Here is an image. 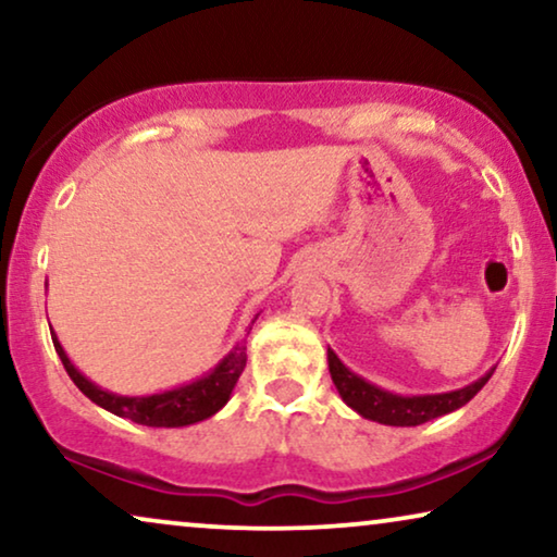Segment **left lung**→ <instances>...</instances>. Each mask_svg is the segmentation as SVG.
<instances>
[{"label": "left lung", "instance_id": "obj_1", "mask_svg": "<svg viewBox=\"0 0 557 557\" xmlns=\"http://www.w3.org/2000/svg\"><path fill=\"white\" fill-rule=\"evenodd\" d=\"M326 362H330V375L334 387H337L339 398L345 400L355 413L368 418V421H377L383 425H403V429L429 423L433 418H441L463 408L479 391H482L486 380H490L494 372L492 368L490 372H484L482 377L474 380V383L459 387V391L436 395H398L370 383V380H364L357 375V372L349 370L332 347H326Z\"/></svg>", "mask_w": 557, "mask_h": 557}]
</instances>
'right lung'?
Listing matches in <instances>:
<instances>
[{
	"instance_id": "obj_1",
	"label": "right lung",
	"mask_w": 557,
	"mask_h": 557,
	"mask_svg": "<svg viewBox=\"0 0 557 557\" xmlns=\"http://www.w3.org/2000/svg\"><path fill=\"white\" fill-rule=\"evenodd\" d=\"M258 314L250 319V326L256 324ZM248 326V330H250ZM52 345H55V352L67 370V375L78 391L101 406L109 413L119 418H128V421L151 425V429H185V425L208 421L218 413L220 408L231 400L233 387L238 383L243 368H246V339H238L231 347L223 360H220L215 368L205 375L195 377L193 383L170 387V391H159L149 395H119L106 391V387L96 385L94 380H88L83 372L71 362V357L65 355L63 345L52 332Z\"/></svg>"
}]
</instances>
